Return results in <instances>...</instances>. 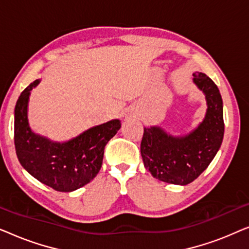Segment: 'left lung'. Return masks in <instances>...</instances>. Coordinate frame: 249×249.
I'll return each instance as SVG.
<instances>
[{"mask_svg": "<svg viewBox=\"0 0 249 249\" xmlns=\"http://www.w3.org/2000/svg\"><path fill=\"white\" fill-rule=\"evenodd\" d=\"M193 76L194 84L205 95L203 121L183 136L170 135L159 125L145 127L141 144L145 168L154 178L172 185L194 181L210 165L223 141V102L219 88L205 73Z\"/></svg>", "mask_w": 249, "mask_h": 249, "instance_id": "left-lung-1", "label": "left lung"}]
</instances>
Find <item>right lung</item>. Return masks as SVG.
Masks as SVG:
<instances>
[{
  "label": "right lung",
  "instance_id": "right-lung-1",
  "mask_svg": "<svg viewBox=\"0 0 249 249\" xmlns=\"http://www.w3.org/2000/svg\"><path fill=\"white\" fill-rule=\"evenodd\" d=\"M37 79L20 94L15 108V146L20 164L44 185L69 193L93 180L101 170L104 148L121 128L119 119L91 127L67 142H53L35 134L28 122L30 90Z\"/></svg>",
  "mask_w": 249,
  "mask_h": 249
}]
</instances>
